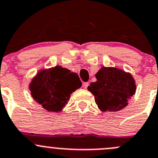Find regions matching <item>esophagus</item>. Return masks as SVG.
<instances>
[{
  "label": "esophagus",
  "mask_w": 158,
  "mask_h": 158,
  "mask_svg": "<svg viewBox=\"0 0 158 158\" xmlns=\"http://www.w3.org/2000/svg\"><path fill=\"white\" fill-rule=\"evenodd\" d=\"M88 86H89V82H83V84H82V86H83V88H85V89H86V88L88 87Z\"/></svg>",
  "instance_id": "1"
}]
</instances>
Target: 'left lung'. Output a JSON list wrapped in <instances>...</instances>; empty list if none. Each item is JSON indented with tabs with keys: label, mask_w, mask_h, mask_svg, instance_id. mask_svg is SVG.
Masks as SVG:
<instances>
[{
	"label": "left lung",
	"mask_w": 158,
	"mask_h": 158,
	"mask_svg": "<svg viewBox=\"0 0 158 158\" xmlns=\"http://www.w3.org/2000/svg\"><path fill=\"white\" fill-rule=\"evenodd\" d=\"M97 81L88 86L95 102L102 111H118L128 105L135 93V80L129 72L113 67H102L97 74Z\"/></svg>",
	"instance_id": "obj_1"
}]
</instances>
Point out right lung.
<instances>
[{
  "label": "right lung",
  "instance_id": "1",
  "mask_svg": "<svg viewBox=\"0 0 158 158\" xmlns=\"http://www.w3.org/2000/svg\"><path fill=\"white\" fill-rule=\"evenodd\" d=\"M82 86L75 72L61 66L43 69L29 84L32 98L48 111H61L70 95Z\"/></svg>",
  "mask_w": 158,
  "mask_h": 158
}]
</instances>
